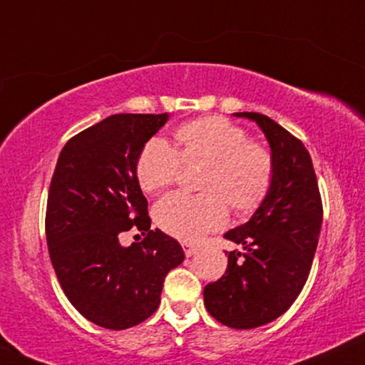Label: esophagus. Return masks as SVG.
<instances>
[{
	"label": "esophagus",
	"instance_id": "1",
	"mask_svg": "<svg viewBox=\"0 0 365 365\" xmlns=\"http://www.w3.org/2000/svg\"><path fill=\"white\" fill-rule=\"evenodd\" d=\"M183 251H185L187 257H192L195 252H198L197 246H190V244H183Z\"/></svg>",
	"mask_w": 365,
	"mask_h": 365
}]
</instances>
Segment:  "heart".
Returning a JSON list of instances; mask_svg holds the SVG:
<instances>
[{"label":"heart","instance_id":"b5f03b06","mask_svg":"<svg viewBox=\"0 0 365 365\" xmlns=\"http://www.w3.org/2000/svg\"><path fill=\"white\" fill-rule=\"evenodd\" d=\"M175 138L178 151L163 138H151L138 156V182L155 193L177 182L182 161L205 163L197 195L175 192L155 205V222L185 242L227 224L230 209L249 214L264 200L274 178L273 155L249 140L246 129L222 116H207L182 124Z\"/></svg>","mask_w":365,"mask_h":365}]
</instances>
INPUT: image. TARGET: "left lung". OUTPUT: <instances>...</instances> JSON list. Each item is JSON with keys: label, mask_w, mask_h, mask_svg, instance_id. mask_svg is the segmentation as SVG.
<instances>
[{"label": "left lung", "mask_w": 365, "mask_h": 365, "mask_svg": "<svg viewBox=\"0 0 365 365\" xmlns=\"http://www.w3.org/2000/svg\"><path fill=\"white\" fill-rule=\"evenodd\" d=\"M234 116L251 119L264 133L274 178L251 219L225 232V239L242 244L244 252H229L225 274L204 288V303L222 325L249 330L283 315L303 289L324 209L312 156L303 143L264 114Z\"/></svg>", "instance_id": "left-lung-1"}]
</instances>
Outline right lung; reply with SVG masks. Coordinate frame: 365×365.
<instances>
[{"label": "right lung", "mask_w": 365, "mask_h": 365, "mask_svg": "<svg viewBox=\"0 0 365 365\" xmlns=\"http://www.w3.org/2000/svg\"><path fill=\"white\" fill-rule=\"evenodd\" d=\"M167 121L168 113L103 119L66 143L50 182L45 232L55 274L76 310L104 329L153 315L165 276L185 259L178 241L150 229L136 175L143 146ZM131 227L149 234L124 248L118 234Z\"/></svg>", "instance_id": "obj_1"}]
</instances>
